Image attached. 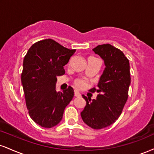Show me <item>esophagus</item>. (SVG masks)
<instances>
[{"instance_id":"1","label":"esophagus","mask_w":154,"mask_h":154,"mask_svg":"<svg viewBox=\"0 0 154 154\" xmlns=\"http://www.w3.org/2000/svg\"><path fill=\"white\" fill-rule=\"evenodd\" d=\"M75 96L77 97H81V94L79 93V92L77 91V90H75Z\"/></svg>"}]
</instances>
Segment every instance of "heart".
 <instances>
[{
  "instance_id": "heart-1",
  "label": "heart",
  "mask_w": 154,
  "mask_h": 154,
  "mask_svg": "<svg viewBox=\"0 0 154 154\" xmlns=\"http://www.w3.org/2000/svg\"><path fill=\"white\" fill-rule=\"evenodd\" d=\"M74 83H75L76 87L80 89H84L88 86V80L84 77H79V78L75 79Z\"/></svg>"
}]
</instances>
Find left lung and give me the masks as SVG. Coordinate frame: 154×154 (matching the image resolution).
<instances>
[{
    "mask_svg": "<svg viewBox=\"0 0 154 154\" xmlns=\"http://www.w3.org/2000/svg\"><path fill=\"white\" fill-rule=\"evenodd\" d=\"M104 60L106 67L101 75L97 92V99L82 95L86 106L81 112L83 121L93 129L109 126L118 119L128 97L131 84L130 64L123 51L110 44L98 45L93 49Z\"/></svg>",
    "mask_w": 154,
    "mask_h": 154,
    "instance_id": "1",
    "label": "left lung"
}]
</instances>
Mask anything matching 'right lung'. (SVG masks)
Segmentation results:
<instances>
[{
	"label": "right lung",
	"mask_w": 154,
	"mask_h": 154,
	"mask_svg": "<svg viewBox=\"0 0 154 154\" xmlns=\"http://www.w3.org/2000/svg\"><path fill=\"white\" fill-rule=\"evenodd\" d=\"M75 51L47 38L34 43L24 57L21 82L26 105L31 119L42 127L57 125L74 97L70 86L57 92L56 82L57 76L65 73L64 66Z\"/></svg>",
	"instance_id": "1"
}]
</instances>
